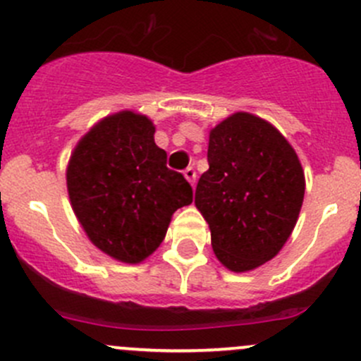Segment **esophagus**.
<instances>
[{
	"label": "esophagus",
	"instance_id": "1",
	"mask_svg": "<svg viewBox=\"0 0 361 361\" xmlns=\"http://www.w3.org/2000/svg\"><path fill=\"white\" fill-rule=\"evenodd\" d=\"M183 174H185V178L188 180V183H190L192 187H195V178H197V173H195L194 167H187V169L183 171Z\"/></svg>",
	"mask_w": 361,
	"mask_h": 361
}]
</instances>
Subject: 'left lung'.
Masks as SVG:
<instances>
[{
  "mask_svg": "<svg viewBox=\"0 0 361 361\" xmlns=\"http://www.w3.org/2000/svg\"><path fill=\"white\" fill-rule=\"evenodd\" d=\"M207 162L195 207L214 255L228 271H253L292 235L305 192L300 160L272 123L238 111L209 130Z\"/></svg>",
  "mask_w": 361,
  "mask_h": 361,
  "instance_id": "obj_1",
  "label": "left lung"
}]
</instances>
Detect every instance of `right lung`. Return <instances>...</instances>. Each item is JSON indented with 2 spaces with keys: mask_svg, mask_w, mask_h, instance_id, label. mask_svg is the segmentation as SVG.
<instances>
[{
  "mask_svg": "<svg viewBox=\"0 0 361 361\" xmlns=\"http://www.w3.org/2000/svg\"><path fill=\"white\" fill-rule=\"evenodd\" d=\"M147 115L123 110L101 118L69 157V202L96 248L140 264L159 248L178 207L192 202L183 174L167 169Z\"/></svg>",
  "mask_w": 361,
  "mask_h": 361,
  "instance_id": "1",
  "label": "right lung"
}]
</instances>
